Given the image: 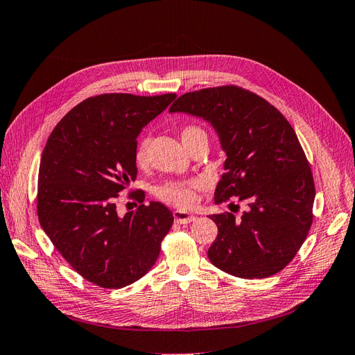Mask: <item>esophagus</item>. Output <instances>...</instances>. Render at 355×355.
<instances>
[{"instance_id": "34e87169", "label": "esophagus", "mask_w": 355, "mask_h": 355, "mask_svg": "<svg viewBox=\"0 0 355 355\" xmlns=\"http://www.w3.org/2000/svg\"><path fill=\"white\" fill-rule=\"evenodd\" d=\"M174 219H175V222H178V224H190V222H193L196 219V216L189 214V212L175 211L174 212Z\"/></svg>"}]
</instances>
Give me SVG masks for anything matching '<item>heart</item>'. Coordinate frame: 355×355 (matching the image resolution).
Returning a JSON list of instances; mask_svg holds the SVG:
<instances>
[{
	"label": "heart",
	"instance_id": "b5f03b06",
	"mask_svg": "<svg viewBox=\"0 0 355 355\" xmlns=\"http://www.w3.org/2000/svg\"><path fill=\"white\" fill-rule=\"evenodd\" d=\"M181 141L189 149L194 143H198L203 139H207L206 131L194 124L184 125L180 130ZM148 153H149V143L148 140H141L135 152L136 165L143 168L148 164ZM202 189V181L198 178L186 180V181H168L162 186L156 189V196L162 202L175 206L178 209H190L198 202V191Z\"/></svg>",
	"mask_w": 355,
	"mask_h": 355
}]
</instances>
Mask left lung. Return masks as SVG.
<instances>
[{
  "instance_id": "8db88e82",
  "label": "left lung",
  "mask_w": 355,
  "mask_h": 355,
  "mask_svg": "<svg viewBox=\"0 0 355 355\" xmlns=\"http://www.w3.org/2000/svg\"><path fill=\"white\" fill-rule=\"evenodd\" d=\"M169 112L212 124L227 153L215 203L237 198L247 205L240 218L231 212L211 215L218 235L207 250L209 260L244 279L282 270L307 237L316 194L291 124L266 99L232 85L189 92Z\"/></svg>"
}]
</instances>
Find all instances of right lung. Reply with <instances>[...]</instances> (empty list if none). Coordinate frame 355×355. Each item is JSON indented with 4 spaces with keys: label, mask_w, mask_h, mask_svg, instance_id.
Masks as SVG:
<instances>
[{
    "label": "right lung",
    "mask_w": 355,
    "mask_h": 355,
    "mask_svg": "<svg viewBox=\"0 0 355 355\" xmlns=\"http://www.w3.org/2000/svg\"><path fill=\"white\" fill-rule=\"evenodd\" d=\"M177 98L105 94L62 116L42 152L37 218L70 266L101 288H123L155 265L174 216L159 202L116 214L118 193L135 181L141 128Z\"/></svg>",
    "instance_id": "right-lung-1"
}]
</instances>
